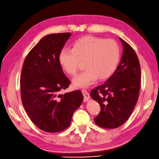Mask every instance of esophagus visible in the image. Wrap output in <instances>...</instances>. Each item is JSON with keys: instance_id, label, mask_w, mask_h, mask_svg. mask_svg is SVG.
I'll use <instances>...</instances> for the list:
<instances>
[{"instance_id": "esophagus-1", "label": "esophagus", "mask_w": 159, "mask_h": 159, "mask_svg": "<svg viewBox=\"0 0 159 159\" xmlns=\"http://www.w3.org/2000/svg\"><path fill=\"white\" fill-rule=\"evenodd\" d=\"M82 92L83 94V96H84V101L87 102L88 100L90 99V95L89 94V92H88L87 90H85V89H82Z\"/></svg>"}]
</instances>
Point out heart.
I'll list each match as a JSON object with an SVG mask.
<instances>
[{
  "label": "heart",
  "instance_id": "b5f03b06",
  "mask_svg": "<svg viewBox=\"0 0 159 159\" xmlns=\"http://www.w3.org/2000/svg\"><path fill=\"white\" fill-rule=\"evenodd\" d=\"M120 59V48L116 41L87 35L73 43L72 48H63L59 62L70 75H75L84 62L85 71L73 80L77 87H86L99 78L105 80L115 72Z\"/></svg>",
  "mask_w": 159,
  "mask_h": 159
}]
</instances>
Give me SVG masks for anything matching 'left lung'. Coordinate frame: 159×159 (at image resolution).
I'll list each match as a JSON object with an SVG mask.
<instances>
[{
	"label": "left lung",
	"instance_id": "1",
	"mask_svg": "<svg viewBox=\"0 0 159 159\" xmlns=\"http://www.w3.org/2000/svg\"><path fill=\"white\" fill-rule=\"evenodd\" d=\"M123 55L114 74L99 86L91 90L90 96L101 107L94 122L100 127L115 129L131 116L139 99L141 67L134 49L123 39Z\"/></svg>",
	"mask_w": 159,
	"mask_h": 159
}]
</instances>
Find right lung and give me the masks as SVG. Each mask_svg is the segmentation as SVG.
<instances>
[{
  "label": "right lung",
  "instance_id": "add662e5",
  "mask_svg": "<svg viewBox=\"0 0 159 159\" xmlns=\"http://www.w3.org/2000/svg\"><path fill=\"white\" fill-rule=\"evenodd\" d=\"M70 33L43 38L29 52L20 76L22 103L33 124L49 133L68 128L83 101L80 90L60 94L70 84L59 62V54Z\"/></svg>",
  "mask_w": 159,
  "mask_h": 159
}]
</instances>
